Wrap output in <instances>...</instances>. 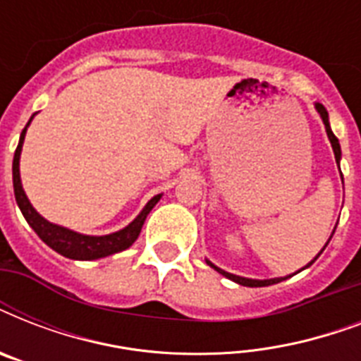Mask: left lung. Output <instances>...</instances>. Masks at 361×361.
I'll list each match as a JSON object with an SVG mask.
<instances>
[{
  "instance_id": "obj_1",
  "label": "left lung",
  "mask_w": 361,
  "mask_h": 361,
  "mask_svg": "<svg viewBox=\"0 0 361 361\" xmlns=\"http://www.w3.org/2000/svg\"><path fill=\"white\" fill-rule=\"evenodd\" d=\"M314 106H317L320 118H322V121H324L326 133H328V138H330L331 147H334V153H336V161H337V164H339V159H341V146H339V140H337V136L334 135V133H331L330 121H328V112H326V109L320 103H317V104H314ZM341 178H343V174H341ZM334 232H336V231H334ZM331 236H334V234H331ZM330 240H331V238H330ZM330 240H328V243H330ZM328 243H326V245H328ZM326 245H324V249H326ZM324 249H322V251H324ZM322 251H320V252H322ZM320 252H319V255H317V258L320 257ZM317 258H314V260H317ZM314 260H313V262H314ZM206 262H208L209 266H212V268H214V269H217L219 274H223V275H225V277H228V279H232V281H234V283H238V285H243V286H268V285H275V283H281V281L288 279V277H277V279H266V281L245 279V277H240V275L228 274V271H225V269H219V268H217V266H214V264L209 262V260H206ZM313 262H309L307 266H311V264H313Z\"/></svg>"
}]
</instances>
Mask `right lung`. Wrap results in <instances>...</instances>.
Returning <instances> with one entry per match:
<instances>
[{
    "mask_svg": "<svg viewBox=\"0 0 361 361\" xmlns=\"http://www.w3.org/2000/svg\"><path fill=\"white\" fill-rule=\"evenodd\" d=\"M31 121V120H30ZM27 121V125H30ZM27 125L22 130L20 135V142L16 146V152H14L13 159V185H14V198H16V204H18L20 212L25 217V221L30 223V226L37 232V236L41 238L48 247H52L54 251L63 255L67 258H73V260H95V258L109 257V255H114V252H120L127 247H130L136 241L138 234L142 231V225L146 221L147 214L152 212V208L159 202L157 197H153L149 202L146 204V208L142 209L140 215L136 217L129 226H125L123 231L114 232V234H109V236H84V234H78V232H73L69 228H63V226L52 225L48 223L44 217L37 214L33 206L30 204L27 197H25L24 189H22V181H20V152H22V144H24V136Z\"/></svg>",
    "mask_w": 361,
    "mask_h": 361,
    "instance_id": "1",
    "label": "right lung"
}]
</instances>
